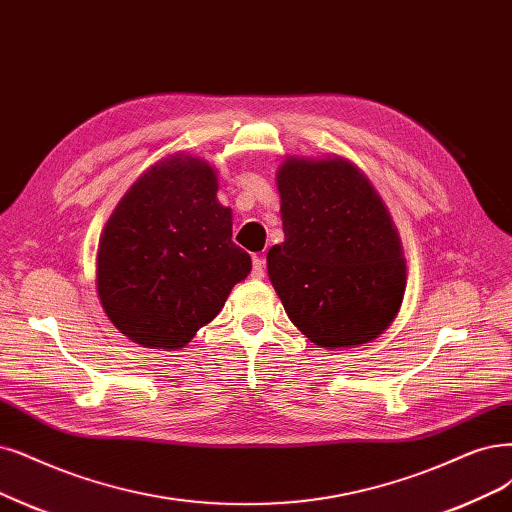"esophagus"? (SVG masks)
<instances>
[{
  "label": "esophagus",
  "instance_id": "1",
  "mask_svg": "<svg viewBox=\"0 0 512 512\" xmlns=\"http://www.w3.org/2000/svg\"><path fill=\"white\" fill-rule=\"evenodd\" d=\"M266 276V259H263L261 255H255L253 257V278H263Z\"/></svg>",
  "mask_w": 512,
  "mask_h": 512
}]
</instances>
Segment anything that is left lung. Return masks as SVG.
<instances>
[{"instance_id": "left-lung-1", "label": "left lung", "mask_w": 512, "mask_h": 512, "mask_svg": "<svg viewBox=\"0 0 512 512\" xmlns=\"http://www.w3.org/2000/svg\"><path fill=\"white\" fill-rule=\"evenodd\" d=\"M285 242L268 274L291 323L320 348L382 335L401 308L399 232L369 179L344 158H287L276 173Z\"/></svg>"}]
</instances>
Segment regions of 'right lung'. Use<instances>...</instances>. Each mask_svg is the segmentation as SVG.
Instances as JSON below:
<instances>
[{
	"mask_svg": "<svg viewBox=\"0 0 512 512\" xmlns=\"http://www.w3.org/2000/svg\"><path fill=\"white\" fill-rule=\"evenodd\" d=\"M213 166L168 156L130 185L99 242L97 289L120 333L177 350L221 312L251 257L232 242Z\"/></svg>",
	"mask_w": 512,
	"mask_h": 512,
	"instance_id": "right-lung-1",
	"label": "right lung"
}]
</instances>
